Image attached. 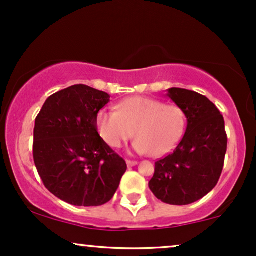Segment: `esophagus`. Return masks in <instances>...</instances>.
Here are the masks:
<instances>
[{"label":"esophagus","instance_id":"esophagus-1","mask_svg":"<svg viewBox=\"0 0 256 256\" xmlns=\"http://www.w3.org/2000/svg\"><path fill=\"white\" fill-rule=\"evenodd\" d=\"M127 166L128 167H133V166H136L138 165V162H133V160H127Z\"/></svg>","mask_w":256,"mask_h":256}]
</instances>
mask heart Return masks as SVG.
<instances>
[{
  "mask_svg": "<svg viewBox=\"0 0 256 256\" xmlns=\"http://www.w3.org/2000/svg\"><path fill=\"white\" fill-rule=\"evenodd\" d=\"M97 129L110 147H120L135 134L133 150L160 158L171 153L180 142L186 115L178 106L146 97L122 100L116 110L102 109L97 114Z\"/></svg>",
  "mask_w": 256,
  "mask_h": 256,
  "instance_id": "b5f03b06",
  "label": "heart"
}]
</instances>
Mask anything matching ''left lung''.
<instances>
[{"instance_id":"8db88e82","label":"left lung","mask_w":256,"mask_h":256,"mask_svg":"<svg viewBox=\"0 0 256 256\" xmlns=\"http://www.w3.org/2000/svg\"><path fill=\"white\" fill-rule=\"evenodd\" d=\"M167 96L184 110L188 126L171 154L158 160L150 182L154 196L164 203L188 205L215 188L224 164V118L209 98L194 91L171 88Z\"/></svg>"}]
</instances>
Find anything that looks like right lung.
<instances>
[{"mask_svg": "<svg viewBox=\"0 0 256 256\" xmlns=\"http://www.w3.org/2000/svg\"><path fill=\"white\" fill-rule=\"evenodd\" d=\"M109 100L103 91L72 85L50 96L36 118L38 173L47 190L71 205L106 204L127 170L97 132V114Z\"/></svg>", "mask_w": 256, "mask_h": 256, "instance_id": "add662e5", "label": "right lung"}]
</instances>
